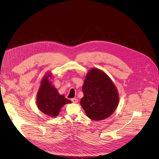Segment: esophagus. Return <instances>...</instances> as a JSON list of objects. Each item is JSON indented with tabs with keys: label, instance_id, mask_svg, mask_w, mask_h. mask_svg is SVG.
I'll use <instances>...</instances> for the list:
<instances>
[{
	"label": "esophagus",
	"instance_id": "34e87169",
	"mask_svg": "<svg viewBox=\"0 0 159 159\" xmlns=\"http://www.w3.org/2000/svg\"><path fill=\"white\" fill-rule=\"evenodd\" d=\"M72 101L74 103H77L78 102V99H76V98H72Z\"/></svg>",
	"mask_w": 159,
	"mask_h": 159
}]
</instances>
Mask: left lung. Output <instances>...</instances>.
<instances>
[{"label": "left lung", "mask_w": 159, "mask_h": 159, "mask_svg": "<svg viewBox=\"0 0 159 159\" xmlns=\"http://www.w3.org/2000/svg\"><path fill=\"white\" fill-rule=\"evenodd\" d=\"M80 104L90 119L100 121L109 117L118 107V89L109 77L100 69H90L82 86Z\"/></svg>", "instance_id": "1"}]
</instances>
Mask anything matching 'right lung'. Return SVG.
Instances as JSON below:
<instances>
[{
	"mask_svg": "<svg viewBox=\"0 0 159 159\" xmlns=\"http://www.w3.org/2000/svg\"><path fill=\"white\" fill-rule=\"evenodd\" d=\"M52 74L47 72L41 81L36 96L38 108L44 114L54 118L58 115L61 108L71 101L65 98L64 95L58 93L57 89L52 85Z\"/></svg>",
	"mask_w": 159,
	"mask_h": 159,
	"instance_id": "add662e5",
	"label": "right lung"
}]
</instances>
